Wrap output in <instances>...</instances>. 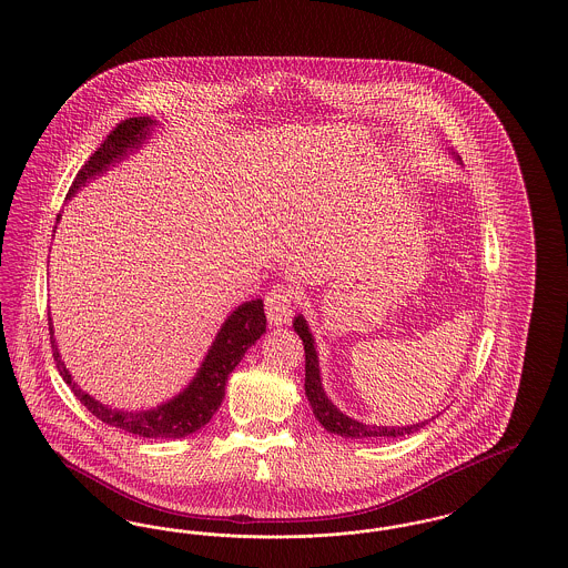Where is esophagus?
Instances as JSON below:
<instances>
[{
	"label": "esophagus",
	"mask_w": 568,
	"mask_h": 568,
	"mask_svg": "<svg viewBox=\"0 0 568 568\" xmlns=\"http://www.w3.org/2000/svg\"><path fill=\"white\" fill-rule=\"evenodd\" d=\"M294 290L287 285H276L266 296V317L271 325H287L294 315Z\"/></svg>",
	"instance_id": "obj_1"
}]
</instances>
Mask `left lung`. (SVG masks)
Segmentation results:
<instances>
[{"label": "left lung", "instance_id": "1", "mask_svg": "<svg viewBox=\"0 0 568 568\" xmlns=\"http://www.w3.org/2000/svg\"><path fill=\"white\" fill-rule=\"evenodd\" d=\"M452 158L462 165V160L454 151H452ZM294 329H296L297 336L302 338L304 355H306L304 392H306V398H308V405L313 408L315 419L324 426L327 433L338 434V436H345V438H398V436L417 433L419 428H424L430 422V419H424V422L410 424V426H377V424H364L359 419H353L347 413H343L325 394L324 383H322V368H320V355H317V347H315V336L308 327V322L304 320V315L294 317Z\"/></svg>", "mask_w": 568, "mask_h": 568}]
</instances>
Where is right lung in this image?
Here are the masks:
<instances>
[{
	"label": "right lung",
	"instance_id": "right-lung-1",
	"mask_svg": "<svg viewBox=\"0 0 568 568\" xmlns=\"http://www.w3.org/2000/svg\"><path fill=\"white\" fill-rule=\"evenodd\" d=\"M158 128H160V121L151 116H132L119 123L110 132L109 138L100 144V149L89 158V162L79 170L65 200H72L91 181H95L98 176H104L110 168L125 162L130 155L138 153L144 144H149L151 135L155 134ZM59 219L61 213L57 215V223ZM49 329H51L57 371L70 385L74 396L87 406L89 413H93L100 422L109 424L112 428H119L123 433L135 434V436L183 438L197 433L211 422L216 408L223 403L227 377L241 364L246 349L255 345L260 336L266 332V315H264V302L260 297L239 304L216 329L215 341L211 343L190 385H185L176 396H172L162 405L140 408V410L104 405L95 400L91 394H87L65 368V362L61 359V353L54 341L51 315H49Z\"/></svg>",
	"mask_w": 568,
	"mask_h": 568
}]
</instances>
